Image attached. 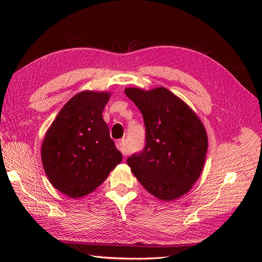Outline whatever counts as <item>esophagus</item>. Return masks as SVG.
<instances>
[{
	"label": "esophagus",
	"instance_id": "obj_1",
	"mask_svg": "<svg viewBox=\"0 0 262 262\" xmlns=\"http://www.w3.org/2000/svg\"><path fill=\"white\" fill-rule=\"evenodd\" d=\"M116 146H117V148H118L122 154H124V155L127 154L126 146H125V141L124 140H118V141H117L116 142Z\"/></svg>",
	"mask_w": 262,
	"mask_h": 262
}]
</instances>
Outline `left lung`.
Segmentation results:
<instances>
[{"instance_id": "left-lung-1", "label": "left lung", "mask_w": 262, "mask_h": 262, "mask_svg": "<svg viewBox=\"0 0 262 262\" xmlns=\"http://www.w3.org/2000/svg\"><path fill=\"white\" fill-rule=\"evenodd\" d=\"M143 115L145 146L127 159L141 185L161 200L190 190L202 173L208 148L203 122L187 103L165 88L125 89Z\"/></svg>"}]
</instances>
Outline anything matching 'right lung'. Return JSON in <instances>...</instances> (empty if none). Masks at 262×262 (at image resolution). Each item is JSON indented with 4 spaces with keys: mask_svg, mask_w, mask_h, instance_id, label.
Returning a JSON list of instances; mask_svg holds the SVG:
<instances>
[{
    "mask_svg": "<svg viewBox=\"0 0 262 262\" xmlns=\"http://www.w3.org/2000/svg\"><path fill=\"white\" fill-rule=\"evenodd\" d=\"M109 92L83 91L69 100L46 133L41 161L54 188L71 198L94 191L122 155L110 138L102 111Z\"/></svg>",
    "mask_w": 262,
    "mask_h": 262,
    "instance_id": "obj_1",
    "label": "right lung"
}]
</instances>
